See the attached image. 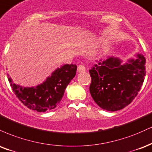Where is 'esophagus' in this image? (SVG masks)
<instances>
[{
	"mask_svg": "<svg viewBox=\"0 0 152 152\" xmlns=\"http://www.w3.org/2000/svg\"><path fill=\"white\" fill-rule=\"evenodd\" d=\"M85 70H86V68H85V66L83 65H80L77 67V72L79 73L85 72Z\"/></svg>",
	"mask_w": 152,
	"mask_h": 152,
	"instance_id": "esophagus-1",
	"label": "esophagus"
}]
</instances>
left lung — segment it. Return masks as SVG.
<instances>
[{"label":"left lung","instance_id":"1","mask_svg":"<svg viewBox=\"0 0 152 152\" xmlns=\"http://www.w3.org/2000/svg\"><path fill=\"white\" fill-rule=\"evenodd\" d=\"M135 56L124 63L119 58L108 57L90 69L91 96L102 109L120 110L137 95L146 75V59L142 54Z\"/></svg>","mask_w":152,"mask_h":152}]
</instances>
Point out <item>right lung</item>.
Here are the masks:
<instances>
[{
	"label": "right lung",
	"mask_w": 152,
	"mask_h": 152,
	"mask_svg": "<svg viewBox=\"0 0 152 152\" xmlns=\"http://www.w3.org/2000/svg\"><path fill=\"white\" fill-rule=\"evenodd\" d=\"M76 65L66 64L57 68L45 81L36 87H23L8 79L16 97L25 106L37 112H45L57 107L63 97L65 90L76 75Z\"/></svg>",
	"instance_id": "obj_1"
}]
</instances>
